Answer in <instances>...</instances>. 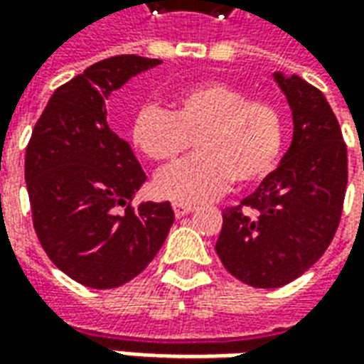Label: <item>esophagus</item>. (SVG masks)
Listing matches in <instances>:
<instances>
[{
	"label": "esophagus",
	"instance_id": "obj_1",
	"mask_svg": "<svg viewBox=\"0 0 364 364\" xmlns=\"http://www.w3.org/2000/svg\"><path fill=\"white\" fill-rule=\"evenodd\" d=\"M195 210V206L191 205H183V203H173V213L177 218H181V216H187Z\"/></svg>",
	"mask_w": 364,
	"mask_h": 364
}]
</instances>
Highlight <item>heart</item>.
Returning a JSON list of instances; mask_svg holds the SVG:
<instances>
[{"label": "heart", "mask_w": 364, "mask_h": 364, "mask_svg": "<svg viewBox=\"0 0 364 364\" xmlns=\"http://www.w3.org/2000/svg\"><path fill=\"white\" fill-rule=\"evenodd\" d=\"M136 150L151 161L169 164L197 144V156L156 177L161 198L203 203L237 185L263 181L282 148V119L271 103L255 101L237 85L206 80L181 90L173 111L142 105L130 124Z\"/></svg>", "instance_id": "heart-1"}]
</instances>
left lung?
Returning <instances> with one entry per match:
<instances>
[{"mask_svg": "<svg viewBox=\"0 0 364 364\" xmlns=\"http://www.w3.org/2000/svg\"><path fill=\"white\" fill-rule=\"evenodd\" d=\"M292 111V142L242 205L222 213L216 253L237 281L279 289L306 273L336 236L347 187V146L320 90L274 72Z\"/></svg>", "mask_w": 364, "mask_h": 364, "instance_id": "left-lung-1", "label": "left lung"}]
</instances>
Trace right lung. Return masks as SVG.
I'll list each match as a JSON object with an SVG mask.
<instances>
[{
    "mask_svg": "<svg viewBox=\"0 0 364 364\" xmlns=\"http://www.w3.org/2000/svg\"><path fill=\"white\" fill-rule=\"evenodd\" d=\"M159 64L134 54L97 62L54 91L28 140L25 181L38 242L90 289H117L142 273L175 220L169 203L128 205L146 173L105 107L112 91Z\"/></svg>",
    "mask_w": 364,
    "mask_h": 364,
    "instance_id": "add662e5",
    "label": "right lung"
}]
</instances>
